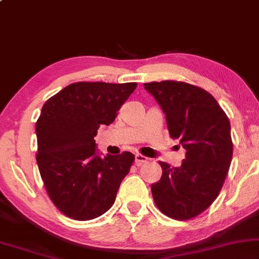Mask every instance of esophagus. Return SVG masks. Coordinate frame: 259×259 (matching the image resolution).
<instances>
[{
	"label": "esophagus",
	"mask_w": 259,
	"mask_h": 259,
	"mask_svg": "<svg viewBox=\"0 0 259 259\" xmlns=\"http://www.w3.org/2000/svg\"><path fill=\"white\" fill-rule=\"evenodd\" d=\"M147 160H148V158L145 157V155H142V154H136L135 155V164L138 165V166H140V165H142L145 163H147Z\"/></svg>",
	"instance_id": "esophagus-1"
}]
</instances>
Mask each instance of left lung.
<instances>
[{"mask_svg":"<svg viewBox=\"0 0 259 259\" xmlns=\"http://www.w3.org/2000/svg\"><path fill=\"white\" fill-rule=\"evenodd\" d=\"M165 113L170 138L186 159L179 167L159 161L163 175L152 185L158 208L174 220H191L219 197L233 157L230 123L206 90L177 80L143 84Z\"/></svg>","mask_w":259,"mask_h":259,"instance_id":"8db88e82","label":"left lung"}]
</instances>
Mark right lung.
<instances>
[{"label":"right lung","instance_id":"1","mask_svg":"<svg viewBox=\"0 0 259 259\" xmlns=\"http://www.w3.org/2000/svg\"><path fill=\"white\" fill-rule=\"evenodd\" d=\"M136 83L77 82L43 105L36 160L46 191L65 216L89 221L110 210L135 160L130 152L101 158L94 138L110 125Z\"/></svg>","mask_w":259,"mask_h":259}]
</instances>
